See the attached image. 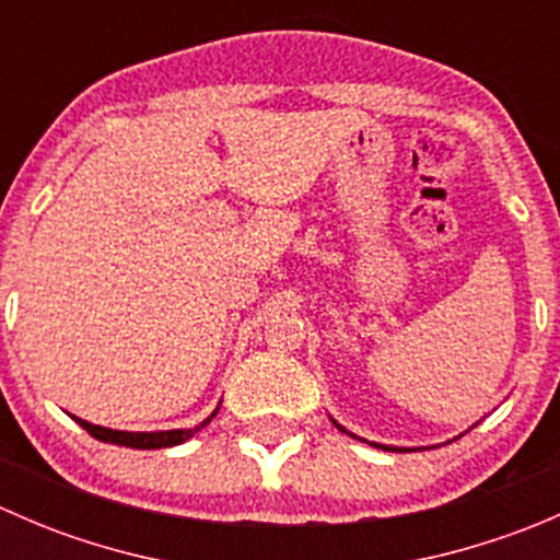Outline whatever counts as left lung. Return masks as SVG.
Masks as SVG:
<instances>
[{
    "label": "left lung",
    "instance_id": "8db88e82",
    "mask_svg": "<svg viewBox=\"0 0 560 560\" xmlns=\"http://www.w3.org/2000/svg\"><path fill=\"white\" fill-rule=\"evenodd\" d=\"M332 425H336V428H338V431L349 433V431H347V428H341V425H338V422H336V420H332ZM349 436H354V433H349ZM354 439H358V436H354ZM360 442H365V439H360ZM371 444H374V442H371ZM374 447H380V450H400V453H406V450H404V447H387V444H374Z\"/></svg>",
    "mask_w": 560,
    "mask_h": 560
}]
</instances>
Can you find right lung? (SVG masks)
Returning a JSON list of instances; mask_svg holds the SVG:
<instances>
[{
	"label": "right lung",
	"instance_id": "1",
	"mask_svg": "<svg viewBox=\"0 0 560 560\" xmlns=\"http://www.w3.org/2000/svg\"><path fill=\"white\" fill-rule=\"evenodd\" d=\"M217 411H213V415L208 417V420H202L200 425H195V428H178V431H154V433L113 431V428L92 425V422L81 420V417H75V422L83 428V431L92 433L94 439H100V442L118 444V447H132V450H162V447H175V444H184L186 439L195 436V433L200 431V428H206L208 422H211L213 417H217Z\"/></svg>",
	"mask_w": 560,
	"mask_h": 560
}]
</instances>
